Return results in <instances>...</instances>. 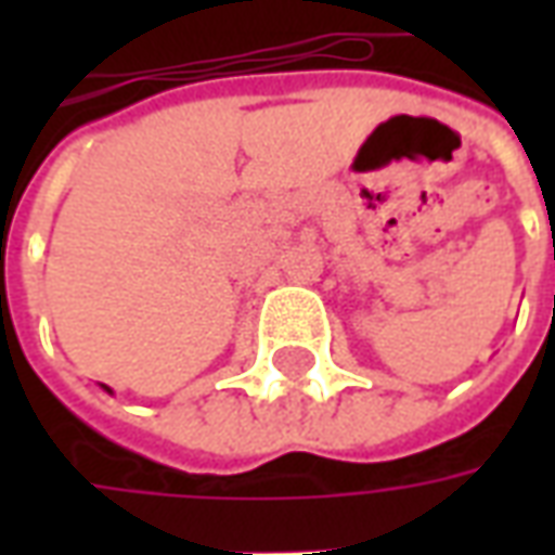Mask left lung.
Wrapping results in <instances>:
<instances>
[{
    "label": "left lung",
    "mask_w": 555,
    "mask_h": 555,
    "mask_svg": "<svg viewBox=\"0 0 555 555\" xmlns=\"http://www.w3.org/2000/svg\"><path fill=\"white\" fill-rule=\"evenodd\" d=\"M553 258H555V246H553Z\"/></svg>",
    "instance_id": "obj_1"
}]
</instances>
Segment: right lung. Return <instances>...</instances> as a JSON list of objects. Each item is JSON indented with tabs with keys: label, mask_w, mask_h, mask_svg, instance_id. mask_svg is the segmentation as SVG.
Masks as SVG:
<instances>
[{
	"label": "right lung",
	"mask_w": 555,
	"mask_h": 555,
	"mask_svg": "<svg viewBox=\"0 0 555 555\" xmlns=\"http://www.w3.org/2000/svg\"><path fill=\"white\" fill-rule=\"evenodd\" d=\"M103 389H106V392H113V389H109V386H103Z\"/></svg>",
	"instance_id": "obj_1"
}]
</instances>
